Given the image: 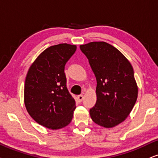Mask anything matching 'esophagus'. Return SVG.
Returning <instances> with one entry per match:
<instances>
[{
  "instance_id": "esophagus-1",
  "label": "esophagus",
  "mask_w": 158,
  "mask_h": 158,
  "mask_svg": "<svg viewBox=\"0 0 158 158\" xmlns=\"http://www.w3.org/2000/svg\"><path fill=\"white\" fill-rule=\"evenodd\" d=\"M83 98H84L83 95H79L77 96V99H78V101H79V102H81Z\"/></svg>"
}]
</instances>
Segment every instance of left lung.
<instances>
[{
    "label": "left lung",
    "instance_id": "8db88e82",
    "mask_svg": "<svg viewBox=\"0 0 158 158\" xmlns=\"http://www.w3.org/2000/svg\"><path fill=\"white\" fill-rule=\"evenodd\" d=\"M97 81L95 105L89 110L100 126L113 127L127 117L138 97L133 69L126 57L104 41L80 46Z\"/></svg>",
    "mask_w": 158,
    "mask_h": 158
}]
</instances>
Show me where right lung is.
<instances>
[{"label": "right lung", "mask_w": 158, "mask_h": 158, "mask_svg": "<svg viewBox=\"0 0 158 158\" xmlns=\"http://www.w3.org/2000/svg\"><path fill=\"white\" fill-rule=\"evenodd\" d=\"M76 50V45L52 46L40 54L27 71L24 89L26 109L47 128H63L72 120L76 102L67 89L64 70Z\"/></svg>", "instance_id": "add662e5"}]
</instances>
